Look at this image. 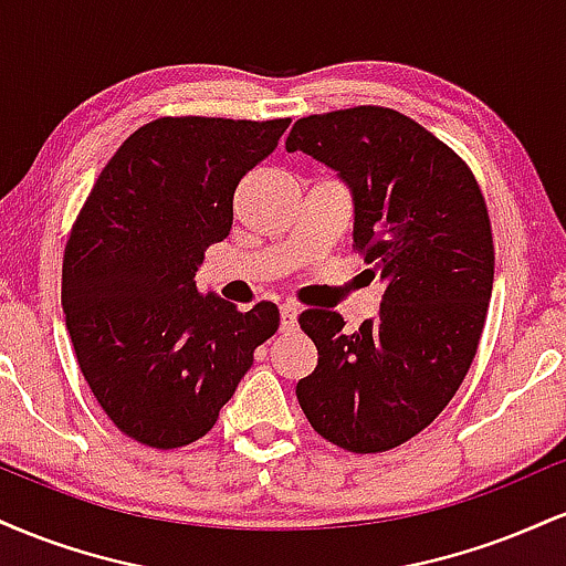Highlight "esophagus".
Masks as SVG:
<instances>
[{
  "mask_svg": "<svg viewBox=\"0 0 566 566\" xmlns=\"http://www.w3.org/2000/svg\"><path fill=\"white\" fill-rule=\"evenodd\" d=\"M295 324H297L295 305L292 303L279 305V329H282V333H292V329H295Z\"/></svg>",
  "mask_w": 566,
  "mask_h": 566,
  "instance_id": "esophagus-1",
  "label": "esophagus"
}]
</instances>
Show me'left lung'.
I'll use <instances>...</instances> for the list:
<instances>
[{
	"instance_id": "left-lung-1",
	"label": "left lung",
	"mask_w": 566,
	"mask_h": 566,
	"mask_svg": "<svg viewBox=\"0 0 566 566\" xmlns=\"http://www.w3.org/2000/svg\"><path fill=\"white\" fill-rule=\"evenodd\" d=\"M287 151L346 180L354 250L386 282L378 319L356 333L337 311H303L319 361L297 380V401L343 450H394L439 418L476 356L495 276L482 188L447 143L382 106L303 116Z\"/></svg>"
}]
</instances>
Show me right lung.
<instances>
[{
  "label": "right lung",
  "instance_id": "obj_1",
  "mask_svg": "<svg viewBox=\"0 0 566 566\" xmlns=\"http://www.w3.org/2000/svg\"><path fill=\"white\" fill-rule=\"evenodd\" d=\"M290 119L161 116L97 175L71 226L61 301L76 361L108 420L154 450L216 426L279 308L199 295V263L233 223V193Z\"/></svg>",
  "mask_w": 566,
  "mask_h": 566
}]
</instances>
